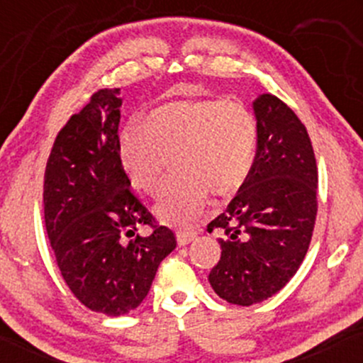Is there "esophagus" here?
<instances>
[{
	"mask_svg": "<svg viewBox=\"0 0 363 363\" xmlns=\"http://www.w3.org/2000/svg\"><path fill=\"white\" fill-rule=\"evenodd\" d=\"M196 235H198V232L196 230H179L177 232V242L181 245H186L189 242H193L196 239Z\"/></svg>",
	"mask_w": 363,
	"mask_h": 363,
	"instance_id": "34e87169",
	"label": "esophagus"
}]
</instances>
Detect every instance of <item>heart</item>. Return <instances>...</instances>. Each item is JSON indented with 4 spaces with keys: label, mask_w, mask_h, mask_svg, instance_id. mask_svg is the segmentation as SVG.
I'll list each match as a JSON object with an SVG mask.
<instances>
[{
    "label": "heart",
    "mask_w": 363,
    "mask_h": 363,
    "mask_svg": "<svg viewBox=\"0 0 363 363\" xmlns=\"http://www.w3.org/2000/svg\"><path fill=\"white\" fill-rule=\"evenodd\" d=\"M257 123L242 104L186 99L158 106L143 126L121 135V162L131 182L150 196L162 194L174 158L179 176L157 206L169 223L198 218L210 193L234 194L251 174Z\"/></svg>",
    "instance_id": "obj_1"
}]
</instances>
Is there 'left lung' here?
<instances>
[{"mask_svg":"<svg viewBox=\"0 0 363 363\" xmlns=\"http://www.w3.org/2000/svg\"><path fill=\"white\" fill-rule=\"evenodd\" d=\"M257 148L251 174L208 230L220 228L222 256L210 285L218 297L252 306L280 291L309 249L318 215V164L307 129L285 102H254Z\"/></svg>","mask_w":363,"mask_h":363,"instance_id":"left-lung-1","label":"left lung"}]
</instances>
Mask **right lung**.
<instances>
[{
	"label": "right lung",
	"instance_id": "right-lung-1",
	"mask_svg": "<svg viewBox=\"0 0 363 363\" xmlns=\"http://www.w3.org/2000/svg\"><path fill=\"white\" fill-rule=\"evenodd\" d=\"M119 89L91 94L54 140L44 174V220L57 268L90 311L121 315L148 295L176 234L135 194L119 153ZM148 224L152 234L136 235Z\"/></svg>",
	"mask_w": 363,
	"mask_h": 363
}]
</instances>
